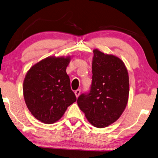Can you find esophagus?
I'll list each match as a JSON object with an SVG mask.
<instances>
[{"mask_svg":"<svg viewBox=\"0 0 158 158\" xmlns=\"http://www.w3.org/2000/svg\"><path fill=\"white\" fill-rule=\"evenodd\" d=\"M80 94H81V89H77V90L75 91V94H76V96L77 98L79 97Z\"/></svg>","mask_w":158,"mask_h":158,"instance_id":"1","label":"esophagus"}]
</instances>
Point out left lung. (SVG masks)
<instances>
[{"label": "left lung", "mask_w": 158, "mask_h": 158, "mask_svg": "<svg viewBox=\"0 0 158 158\" xmlns=\"http://www.w3.org/2000/svg\"><path fill=\"white\" fill-rule=\"evenodd\" d=\"M92 82L88 94H82L77 105L89 123L104 128L123 114L128 102V71L123 60L113 55L93 50Z\"/></svg>", "instance_id": "1"}]
</instances>
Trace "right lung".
I'll return each mask as SVG.
<instances>
[{"label":"right lung","instance_id":"obj_1","mask_svg":"<svg viewBox=\"0 0 158 158\" xmlns=\"http://www.w3.org/2000/svg\"><path fill=\"white\" fill-rule=\"evenodd\" d=\"M71 56H48L31 67L23 83V94L33 117L45 124H52L76 102L71 89L66 67Z\"/></svg>","mask_w":158,"mask_h":158}]
</instances>
